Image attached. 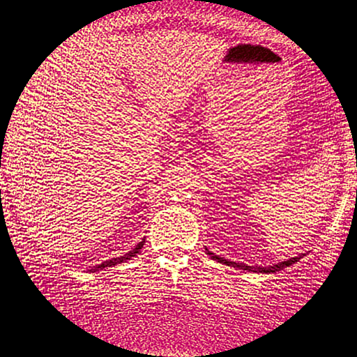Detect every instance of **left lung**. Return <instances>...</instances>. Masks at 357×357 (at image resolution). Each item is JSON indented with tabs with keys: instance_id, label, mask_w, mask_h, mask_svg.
<instances>
[{
	"instance_id": "obj_1",
	"label": "left lung",
	"mask_w": 357,
	"mask_h": 357,
	"mask_svg": "<svg viewBox=\"0 0 357 357\" xmlns=\"http://www.w3.org/2000/svg\"><path fill=\"white\" fill-rule=\"evenodd\" d=\"M206 251H207V255L211 256L212 259L218 261V263L227 264V266H234V268H238V269H243V271H251V273H278V271H281L284 268H287V266L297 263V261L302 258V255H301V256H297V258H291V259H287V261H282V263H278V264H274V266H268V268H263V266H246L243 263H235V261H228L225 258H220V256L213 255L212 251H208L207 248H206Z\"/></svg>"
}]
</instances>
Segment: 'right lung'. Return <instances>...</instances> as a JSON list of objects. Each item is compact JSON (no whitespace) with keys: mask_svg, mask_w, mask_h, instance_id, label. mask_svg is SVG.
<instances>
[{"mask_svg":"<svg viewBox=\"0 0 357 357\" xmlns=\"http://www.w3.org/2000/svg\"><path fill=\"white\" fill-rule=\"evenodd\" d=\"M144 243H145V238L140 241L139 245L135 246L134 250L132 251H129V253H126L123 256H119V258H112V259H109V261H104V263H101V264H98V266H93L91 269V273H96V271H99V269H102V268H107V266H116V264H121V263H123V261H127V259H130V258H134V256L139 253V251L144 248Z\"/></svg>","mask_w":357,"mask_h":357,"instance_id":"obj_1","label":"right lung"}]
</instances>
